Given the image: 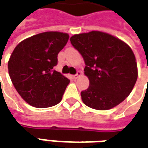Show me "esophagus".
Masks as SVG:
<instances>
[{
    "mask_svg": "<svg viewBox=\"0 0 148 148\" xmlns=\"http://www.w3.org/2000/svg\"><path fill=\"white\" fill-rule=\"evenodd\" d=\"M82 72H81V71H77V74L74 75V78H78V77H80V76H82Z\"/></svg>",
    "mask_w": 148,
    "mask_h": 148,
    "instance_id": "esophagus-1",
    "label": "esophagus"
}]
</instances>
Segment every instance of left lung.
Masks as SVG:
<instances>
[{
    "instance_id": "1",
    "label": "left lung",
    "mask_w": 148,
    "mask_h": 148,
    "mask_svg": "<svg viewBox=\"0 0 148 148\" xmlns=\"http://www.w3.org/2000/svg\"><path fill=\"white\" fill-rule=\"evenodd\" d=\"M70 40L82 55L84 74L90 80L89 88L81 92L84 104L97 110H108L121 104L131 93L138 77L130 47L99 31L76 34Z\"/></svg>"
}]
</instances>
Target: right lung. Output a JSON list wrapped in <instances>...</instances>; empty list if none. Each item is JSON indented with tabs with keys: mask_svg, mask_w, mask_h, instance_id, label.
Here are the masks:
<instances>
[{
	"mask_svg": "<svg viewBox=\"0 0 148 148\" xmlns=\"http://www.w3.org/2000/svg\"><path fill=\"white\" fill-rule=\"evenodd\" d=\"M68 39L67 33L46 32L24 39L13 50L8 74L15 89L30 106L48 108L62 101L70 80L54 66Z\"/></svg>",
	"mask_w": 148,
	"mask_h": 148,
	"instance_id": "obj_1",
	"label": "right lung"
}]
</instances>
